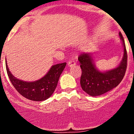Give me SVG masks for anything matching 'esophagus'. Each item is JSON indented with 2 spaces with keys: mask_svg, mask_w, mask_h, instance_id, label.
<instances>
[{
  "mask_svg": "<svg viewBox=\"0 0 134 134\" xmlns=\"http://www.w3.org/2000/svg\"><path fill=\"white\" fill-rule=\"evenodd\" d=\"M76 64L74 60H69L68 62V66H69V67H71V66H73L75 65Z\"/></svg>",
  "mask_w": 134,
  "mask_h": 134,
  "instance_id": "esophagus-1",
  "label": "esophagus"
}]
</instances>
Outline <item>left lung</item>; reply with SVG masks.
<instances>
[{
	"instance_id": "obj_1",
	"label": "left lung",
	"mask_w": 134,
	"mask_h": 134,
	"mask_svg": "<svg viewBox=\"0 0 134 134\" xmlns=\"http://www.w3.org/2000/svg\"><path fill=\"white\" fill-rule=\"evenodd\" d=\"M123 47V57L118 66L106 71L98 70L94 65L92 54L83 53L78 57L82 75V90L91 97L99 96L117 87L125 76L127 67V52L123 37L119 33Z\"/></svg>"
}]
</instances>
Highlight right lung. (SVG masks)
<instances>
[{"label":"right lung","instance_id":"1","mask_svg":"<svg viewBox=\"0 0 134 134\" xmlns=\"http://www.w3.org/2000/svg\"><path fill=\"white\" fill-rule=\"evenodd\" d=\"M67 63L54 65L47 74L34 82H26L17 79L11 73L6 62L8 75L13 87L22 96L34 101H43L48 99L55 91L59 76Z\"/></svg>","mask_w":134,"mask_h":134}]
</instances>
